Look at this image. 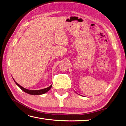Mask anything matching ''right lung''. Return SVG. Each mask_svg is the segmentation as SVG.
<instances>
[{
  "mask_svg": "<svg viewBox=\"0 0 126 126\" xmlns=\"http://www.w3.org/2000/svg\"><path fill=\"white\" fill-rule=\"evenodd\" d=\"M14 81L15 82V83H16V84L18 86V87H19L22 90L24 91V92L27 93V94H32V95H38V94H44L46 93H47V91H48L50 89V88L52 87V85L51 86H49V87H47L46 88H45V89H40V90H28V89H25L24 88V87H21V86H20L19 84H18V83L15 81V80L14 79Z\"/></svg>",
  "mask_w": 126,
  "mask_h": 126,
  "instance_id": "right-lung-1",
  "label": "right lung"
}]
</instances>
